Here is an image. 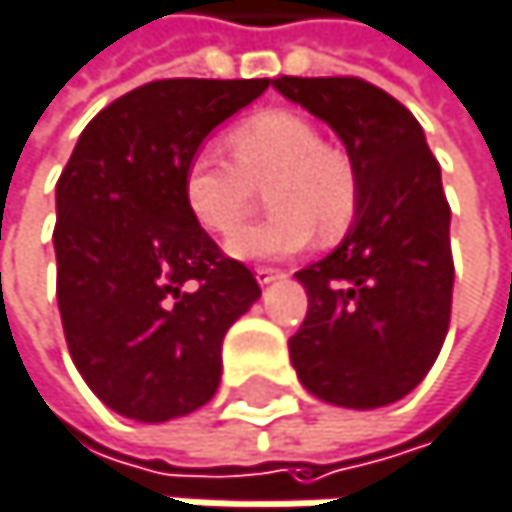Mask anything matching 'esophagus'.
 <instances>
[{"mask_svg": "<svg viewBox=\"0 0 512 512\" xmlns=\"http://www.w3.org/2000/svg\"><path fill=\"white\" fill-rule=\"evenodd\" d=\"M254 279H258V285H270V282L282 279V270H276V267H254Z\"/></svg>", "mask_w": 512, "mask_h": 512, "instance_id": "34e87169", "label": "esophagus"}]
</instances>
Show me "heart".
Listing matches in <instances>:
<instances>
[{
	"label": "heart",
	"instance_id": "b5f03b06",
	"mask_svg": "<svg viewBox=\"0 0 512 512\" xmlns=\"http://www.w3.org/2000/svg\"><path fill=\"white\" fill-rule=\"evenodd\" d=\"M224 158L197 149L182 170V197L194 221L230 236L248 215L254 188H267L270 218L239 230L227 251L239 261H273L303 251L315 233L339 239L360 209V176L348 149L321 140L294 110H261L227 134Z\"/></svg>",
	"mask_w": 512,
	"mask_h": 512
}]
</instances>
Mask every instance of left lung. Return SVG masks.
<instances>
[{
	"mask_svg": "<svg viewBox=\"0 0 512 512\" xmlns=\"http://www.w3.org/2000/svg\"><path fill=\"white\" fill-rule=\"evenodd\" d=\"M273 86L342 137L360 176L351 230L297 273L309 312L291 336V363L330 405L369 411L399 402L426 378L450 327L441 167L414 113L360 77H279Z\"/></svg>",
	"mask_w": 512,
	"mask_h": 512,
	"instance_id": "1",
	"label": "left lung"
}]
</instances>
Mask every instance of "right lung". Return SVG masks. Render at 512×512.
Masks as SVG:
<instances>
[{
  "label": "right lung",
  "instance_id": "right-lung-1",
  "mask_svg": "<svg viewBox=\"0 0 512 512\" xmlns=\"http://www.w3.org/2000/svg\"><path fill=\"white\" fill-rule=\"evenodd\" d=\"M270 80L173 77L107 104L56 182V300L71 360L116 414L164 423L206 405L221 342L261 297L182 197L206 134Z\"/></svg>",
  "mask_w": 512,
  "mask_h": 512
}]
</instances>
